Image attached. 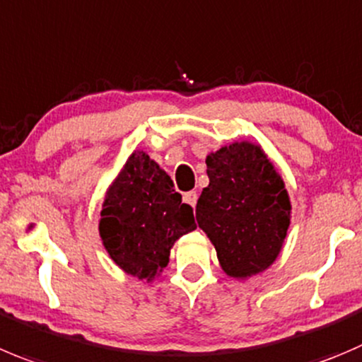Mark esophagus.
Segmentation results:
<instances>
[{
	"label": "esophagus",
	"mask_w": 362,
	"mask_h": 362,
	"mask_svg": "<svg viewBox=\"0 0 362 362\" xmlns=\"http://www.w3.org/2000/svg\"><path fill=\"white\" fill-rule=\"evenodd\" d=\"M197 192H187V194L183 195V199H185V202H187V204H190L192 208H195V204H197Z\"/></svg>",
	"instance_id": "34e87169"
}]
</instances>
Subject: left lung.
I'll use <instances>...</instances> for the list:
<instances>
[{
	"label": "left lung",
	"mask_w": 362,
	"mask_h": 362,
	"mask_svg": "<svg viewBox=\"0 0 362 362\" xmlns=\"http://www.w3.org/2000/svg\"><path fill=\"white\" fill-rule=\"evenodd\" d=\"M209 185L195 208L220 267L235 279L267 270L282 249L291 204L284 181L259 146L236 142L206 158Z\"/></svg>",
	"instance_id": "8db88e82"
}]
</instances>
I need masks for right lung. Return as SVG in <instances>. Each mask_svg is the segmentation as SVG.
Masks as SVG:
<instances>
[{
    "mask_svg": "<svg viewBox=\"0 0 362 362\" xmlns=\"http://www.w3.org/2000/svg\"><path fill=\"white\" fill-rule=\"evenodd\" d=\"M195 229L194 209L160 165L144 151L127 158L103 202L99 235L126 274L153 281L179 236Z\"/></svg>",
    "mask_w": 362,
    "mask_h": 362,
    "instance_id": "right-lung-1",
    "label": "right lung"
}]
</instances>
